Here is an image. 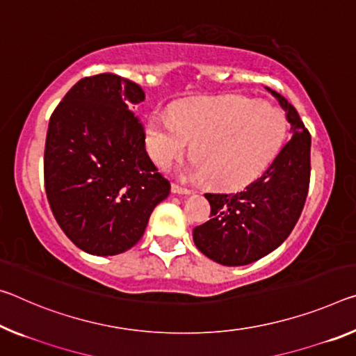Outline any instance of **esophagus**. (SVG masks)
Segmentation results:
<instances>
[{"instance_id": "1", "label": "esophagus", "mask_w": 356, "mask_h": 356, "mask_svg": "<svg viewBox=\"0 0 356 356\" xmlns=\"http://www.w3.org/2000/svg\"><path fill=\"white\" fill-rule=\"evenodd\" d=\"M171 190H172V193H176V195H190V193H193V190L180 187V185H177V184H172Z\"/></svg>"}]
</instances>
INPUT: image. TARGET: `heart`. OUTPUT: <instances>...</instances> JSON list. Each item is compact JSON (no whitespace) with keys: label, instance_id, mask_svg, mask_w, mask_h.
I'll return each instance as SVG.
<instances>
[{"label":"heart","instance_id":"b5f03b06","mask_svg":"<svg viewBox=\"0 0 356 356\" xmlns=\"http://www.w3.org/2000/svg\"><path fill=\"white\" fill-rule=\"evenodd\" d=\"M169 115H152L145 125L152 161L169 168L190 140L191 172L220 188L241 187L266 171L286 134L282 111L242 95L180 101Z\"/></svg>","mask_w":356,"mask_h":356}]
</instances>
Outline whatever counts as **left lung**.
Masks as SVG:
<instances>
[{
  "label": "left lung",
  "instance_id": "1",
  "mask_svg": "<svg viewBox=\"0 0 356 356\" xmlns=\"http://www.w3.org/2000/svg\"><path fill=\"white\" fill-rule=\"evenodd\" d=\"M286 112L293 136L261 177L236 193H206L211 220L193 229L201 253L225 266L263 258L289 238L310 182V133L295 107L268 88Z\"/></svg>",
  "mask_w": 356,
  "mask_h": 356
}]
</instances>
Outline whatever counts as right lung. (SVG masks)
Segmentation results:
<instances>
[{"instance_id": "add662e5", "label": "right lung", "mask_w": 356, "mask_h": 356, "mask_svg": "<svg viewBox=\"0 0 356 356\" xmlns=\"http://www.w3.org/2000/svg\"><path fill=\"white\" fill-rule=\"evenodd\" d=\"M144 98L138 83L104 72L81 79L50 115L47 200L63 233L90 255H118L138 244L171 191L131 111Z\"/></svg>"}]
</instances>
